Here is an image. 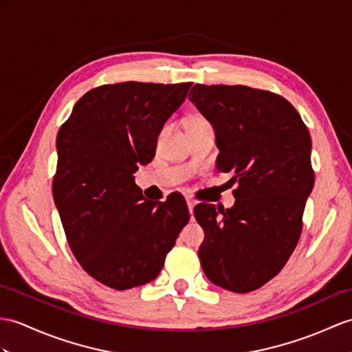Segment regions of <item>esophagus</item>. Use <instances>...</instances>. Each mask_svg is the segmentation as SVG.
Wrapping results in <instances>:
<instances>
[{
	"instance_id": "esophagus-1",
	"label": "esophagus",
	"mask_w": 352,
	"mask_h": 352,
	"mask_svg": "<svg viewBox=\"0 0 352 352\" xmlns=\"http://www.w3.org/2000/svg\"><path fill=\"white\" fill-rule=\"evenodd\" d=\"M187 207H189V213L192 214L193 213V208H195V206H196V202L193 201V199H190V198H187Z\"/></svg>"
}]
</instances>
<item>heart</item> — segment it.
<instances>
[{
    "label": "heart",
    "instance_id": "heart-1",
    "mask_svg": "<svg viewBox=\"0 0 352 352\" xmlns=\"http://www.w3.org/2000/svg\"><path fill=\"white\" fill-rule=\"evenodd\" d=\"M201 122H207V121H204L202 118H193L190 121V124H201Z\"/></svg>",
    "mask_w": 352,
    "mask_h": 352
}]
</instances>
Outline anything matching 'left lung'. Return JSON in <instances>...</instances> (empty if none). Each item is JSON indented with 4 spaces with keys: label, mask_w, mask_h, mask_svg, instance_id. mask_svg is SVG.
<instances>
[{
    "label": "left lung",
    "mask_w": 352,
    "mask_h": 352,
    "mask_svg": "<svg viewBox=\"0 0 352 352\" xmlns=\"http://www.w3.org/2000/svg\"><path fill=\"white\" fill-rule=\"evenodd\" d=\"M189 99L214 129L217 170L236 183L234 207L193 210L206 232L202 270L220 288L255 291L280 272L298 243L315 183L309 130L287 99L264 89L196 84Z\"/></svg>",
    "instance_id": "obj_1"
}]
</instances>
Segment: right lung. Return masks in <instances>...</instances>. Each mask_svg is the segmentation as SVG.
Listing matches in <instances>:
<instances>
[{
	"instance_id": "obj_1",
	"label": "right lung",
	"mask_w": 352,
	"mask_h": 352,
	"mask_svg": "<svg viewBox=\"0 0 352 352\" xmlns=\"http://www.w3.org/2000/svg\"><path fill=\"white\" fill-rule=\"evenodd\" d=\"M192 82H121L89 89L56 136L52 193L78 263L96 280L130 289L159 276L189 222L183 196L151 204L135 184L139 163Z\"/></svg>"
}]
</instances>
